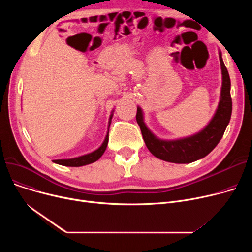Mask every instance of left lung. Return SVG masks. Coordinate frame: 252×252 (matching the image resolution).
<instances>
[{
	"instance_id": "8db88e82",
	"label": "left lung",
	"mask_w": 252,
	"mask_h": 252,
	"mask_svg": "<svg viewBox=\"0 0 252 252\" xmlns=\"http://www.w3.org/2000/svg\"><path fill=\"white\" fill-rule=\"evenodd\" d=\"M220 61L222 74L220 100L213 119L199 133L191 137L173 141L158 139L145 125L142 109L140 107L137 108L136 119L140 126L143 139L149 151L155 157L168 162L190 163L206 156L219 144L230 123L232 114L231 81L220 52Z\"/></svg>"
}]
</instances>
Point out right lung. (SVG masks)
<instances>
[{
  "instance_id": "right-lung-1",
  "label": "right lung",
  "mask_w": 252,
  "mask_h": 252,
  "mask_svg": "<svg viewBox=\"0 0 252 252\" xmlns=\"http://www.w3.org/2000/svg\"><path fill=\"white\" fill-rule=\"evenodd\" d=\"M112 116H113V114H111L110 118H109V126H110ZM108 131H109V127H108ZM108 140H109V138H108V133H107L101 146L97 150L93 151L92 153L79 156V157H75V158H70V159H57V160H53V161L57 164H61V165H65V166H83V165L93 163V162L97 161L99 158L103 155V153L106 150V147H107Z\"/></svg>"
}]
</instances>
